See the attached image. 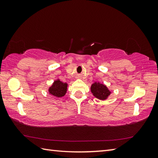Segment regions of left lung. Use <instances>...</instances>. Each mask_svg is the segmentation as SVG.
Returning a JSON list of instances; mask_svg holds the SVG:
<instances>
[{
  "mask_svg": "<svg viewBox=\"0 0 158 158\" xmlns=\"http://www.w3.org/2000/svg\"><path fill=\"white\" fill-rule=\"evenodd\" d=\"M91 92L94 96L102 100H106L111 93L105 85L99 82L94 83L91 85Z\"/></svg>",
  "mask_w": 158,
  "mask_h": 158,
  "instance_id": "1",
  "label": "left lung"
}]
</instances>
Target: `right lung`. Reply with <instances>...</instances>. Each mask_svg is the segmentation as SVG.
Returning a JSON list of instances; mask_svg holds the SVG:
<instances>
[{
  "instance_id": "add662e5",
  "label": "right lung",
  "mask_w": 158,
  "mask_h": 158,
  "mask_svg": "<svg viewBox=\"0 0 158 158\" xmlns=\"http://www.w3.org/2000/svg\"><path fill=\"white\" fill-rule=\"evenodd\" d=\"M68 84L66 83H63L60 81V79H57L51 87L49 88V92L51 95L60 98L66 94L67 91Z\"/></svg>"
}]
</instances>
